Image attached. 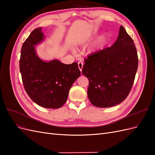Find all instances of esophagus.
I'll return each instance as SVG.
<instances>
[{
	"label": "esophagus",
	"instance_id": "esophagus-1",
	"mask_svg": "<svg viewBox=\"0 0 155 155\" xmlns=\"http://www.w3.org/2000/svg\"><path fill=\"white\" fill-rule=\"evenodd\" d=\"M83 63H81V62H79L78 63V67H79V69L80 71H81L82 70V68H83Z\"/></svg>",
	"mask_w": 155,
	"mask_h": 155
}]
</instances>
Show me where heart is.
Instances as JSON below:
<instances>
[{"label":"heart","instance_id":"b5f03b06","mask_svg":"<svg viewBox=\"0 0 155 155\" xmlns=\"http://www.w3.org/2000/svg\"><path fill=\"white\" fill-rule=\"evenodd\" d=\"M104 39H105V37H101V39L99 40V41H98V43H97V46H96V47H97V46H99L103 41H104Z\"/></svg>","mask_w":155,"mask_h":155}]
</instances>
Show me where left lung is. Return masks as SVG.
Listing matches in <instances>:
<instances>
[{
  "label": "left lung",
  "mask_w": 155,
  "mask_h": 155,
  "mask_svg": "<svg viewBox=\"0 0 155 155\" xmlns=\"http://www.w3.org/2000/svg\"><path fill=\"white\" fill-rule=\"evenodd\" d=\"M82 74L89 81L87 95L97 107H110L122 102L133 87L138 58L133 39L121 26L114 45L89 55Z\"/></svg>",
  "instance_id": "1"
}]
</instances>
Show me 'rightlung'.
Returning <instances> with one entry per match:
<instances>
[{"label": "right lung", "mask_w": 155, "mask_h": 155, "mask_svg": "<svg viewBox=\"0 0 155 155\" xmlns=\"http://www.w3.org/2000/svg\"><path fill=\"white\" fill-rule=\"evenodd\" d=\"M42 28L33 30L24 42L19 61L25 89L33 101L47 109H58L67 101L74 82L80 76L78 63H62L57 59L45 61L34 46L44 40Z\"/></svg>", "instance_id": "1"}]
</instances>
